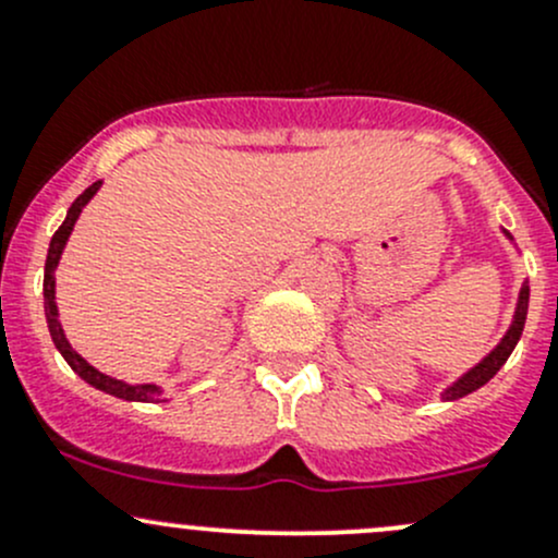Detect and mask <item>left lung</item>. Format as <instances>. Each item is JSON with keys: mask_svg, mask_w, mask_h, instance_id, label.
<instances>
[{"mask_svg": "<svg viewBox=\"0 0 558 558\" xmlns=\"http://www.w3.org/2000/svg\"><path fill=\"white\" fill-rule=\"evenodd\" d=\"M508 234V232H505ZM510 238V234H508ZM526 311H529V283H523L521 294H519V305H515V315H513V324H510L508 335L502 337V342H499L497 348H494L492 353H488L486 359H483L477 367H472L470 373L461 375L459 380H456L453 386L446 388V393H442V399H461L466 397V393H472L475 388L486 386L488 380L494 378V375L502 369V364L508 362V356L513 353L515 342L521 340V331H523V324H526Z\"/></svg>", "mask_w": 558, "mask_h": 558, "instance_id": "8db88e82", "label": "left lung"}]
</instances>
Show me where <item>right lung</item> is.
I'll return each instance as SVG.
<instances>
[{
  "label": "right lung",
  "mask_w": 558,
  "mask_h": 558,
  "mask_svg": "<svg viewBox=\"0 0 558 558\" xmlns=\"http://www.w3.org/2000/svg\"><path fill=\"white\" fill-rule=\"evenodd\" d=\"M99 180L94 185H88L86 191H83L81 196H77L75 202H72V207L66 210V218L64 223H61L59 229H56V234L50 238V247H48V258H45V280H43V296H45V318H48V329H50V337H53L56 348H59L61 356L66 359V364H70L72 369H75L77 375H81L86 384H92L94 388H99V391L105 393H112V397L118 399H129V402H159L161 391L156 386H129L123 384V380H116L110 378V375L99 373V369H94L92 364L86 362V359L81 356L77 351H72V345L66 342L64 337V329H61L59 324V307H56V267H59V258H61V251H64L66 240H70L72 234V227H75L77 216H81L83 207L88 205V199H92L94 194L99 191Z\"/></svg>",
  "instance_id": "1"
}]
</instances>
